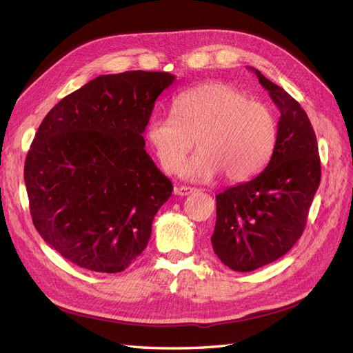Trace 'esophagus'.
Instances as JSON below:
<instances>
[{
  "mask_svg": "<svg viewBox=\"0 0 353 353\" xmlns=\"http://www.w3.org/2000/svg\"><path fill=\"white\" fill-rule=\"evenodd\" d=\"M192 192H195V189L189 188V186H179V188L174 189V194L180 195V196H186V195L192 194Z\"/></svg>",
  "mask_w": 353,
  "mask_h": 353,
  "instance_id": "esophagus-1",
  "label": "esophagus"
}]
</instances>
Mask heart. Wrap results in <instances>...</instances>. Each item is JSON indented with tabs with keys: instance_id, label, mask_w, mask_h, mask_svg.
I'll use <instances>...</instances> for the list:
<instances>
[{
	"instance_id": "obj_1",
	"label": "heart",
	"mask_w": 353,
	"mask_h": 353,
	"mask_svg": "<svg viewBox=\"0 0 353 353\" xmlns=\"http://www.w3.org/2000/svg\"><path fill=\"white\" fill-rule=\"evenodd\" d=\"M273 112L228 83L210 82L180 92L173 116H153L146 139L167 173H177L194 139L198 149L183 167L192 182L223 173L230 182L248 180L263 168L274 148Z\"/></svg>"
}]
</instances>
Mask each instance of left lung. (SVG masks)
Masks as SVG:
<instances>
[{
	"label": "left lung",
	"mask_w": 353,
	"mask_h": 353,
	"mask_svg": "<svg viewBox=\"0 0 353 353\" xmlns=\"http://www.w3.org/2000/svg\"><path fill=\"white\" fill-rule=\"evenodd\" d=\"M255 71L277 105V137L263 173L216 195L214 254L234 271H254L282 258L304 231L321 183L313 126L300 103Z\"/></svg>",
	"instance_id": "obj_1"
}]
</instances>
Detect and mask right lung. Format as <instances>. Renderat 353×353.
I'll use <instances>...</instances> for the list:
<instances>
[{"label":"right lung","instance_id":"add662e5","mask_svg":"<svg viewBox=\"0 0 353 353\" xmlns=\"http://www.w3.org/2000/svg\"><path fill=\"white\" fill-rule=\"evenodd\" d=\"M161 71L98 76L44 117L25 159L35 230L71 263L119 273L146 249L173 185L144 150Z\"/></svg>","mask_w":353,"mask_h":353}]
</instances>
